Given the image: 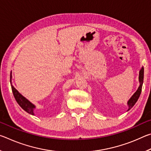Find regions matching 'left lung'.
Returning a JSON list of instances; mask_svg holds the SVG:
<instances>
[{"label": "left lung", "instance_id": "1", "mask_svg": "<svg viewBox=\"0 0 151 151\" xmlns=\"http://www.w3.org/2000/svg\"><path fill=\"white\" fill-rule=\"evenodd\" d=\"M143 78H144V68L142 67L139 72V82L140 83V86L139 88L137 89V91L135 92L134 94L132 96L131 98L129 99V101H128V105H129V109H128V111H129V110L134 105V104L137 103V100L139 98L140 93H141V91H142Z\"/></svg>", "mask_w": 151, "mask_h": 151}]
</instances>
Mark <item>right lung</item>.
<instances>
[{
	"label": "right lung",
	"instance_id": "obj_1",
	"mask_svg": "<svg viewBox=\"0 0 151 151\" xmlns=\"http://www.w3.org/2000/svg\"><path fill=\"white\" fill-rule=\"evenodd\" d=\"M11 78H12V75L11 73ZM11 88H12V93H13V95L14 96L15 99H16L17 102L18 104H19L21 108L24 110L25 111L27 112L28 113H29L30 114H32L34 115V109L35 108V106L34 104H32L30 101L27 100L26 98L20 94L18 91L13 86L11 85Z\"/></svg>",
	"mask_w": 151,
	"mask_h": 151
}]
</instances>
